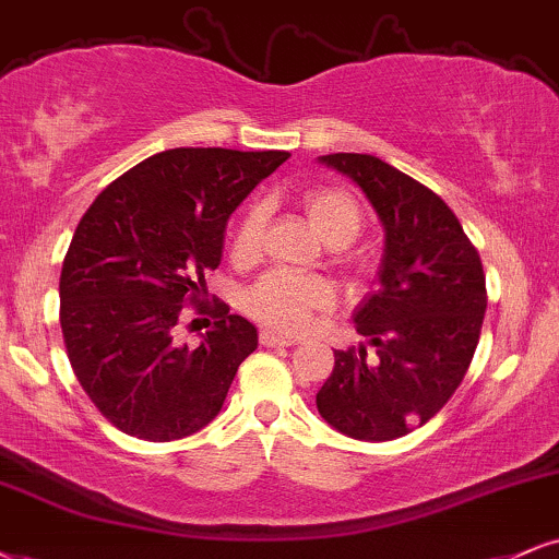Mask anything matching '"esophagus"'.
Masks as SVG:
<instances>
[{"instance_id":"1","label":"esophagus","mask_w":559,"mask_h":559,"mask_svg":"<svg viewBox=\"0 0 559 559\" xmlns=\"http://www.w3.org/2000/svg\"><path fill=\"white\" fill-rule=\"evenodd\" d=\"M259 342L264 344V347H290V344H295V340H290V336H282L277 332H261L259 334Z\"/></svg>"}]
</instances>
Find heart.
Segmentation results:
<instances>
[{"instance_id": "b5f03b06", "label": "heart", "mask_w": 559, "mask_h": 559, "mask_svg": "<svg viewBox=\"0 0 559 559\" xmlns=\"http://www.w3.org/2000/svg\"><path fill=\"white\" fill-rule=\"evenodd\" d=\"M302 212L313 230L332 246H347L357 238L362 210L349 191L336 186H316L300 197ZM266 210L251 204L233 233L230 253L236 261H253L261 253ZM334 306V287L321 277H295L287 272H269L246 295V308L253 319L280 332H300L313 313Z\"/></svg>"}]
</instances>
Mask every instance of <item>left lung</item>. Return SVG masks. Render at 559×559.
Here are the masks:
<instances>
[{
    "label": "left lung",
    "instance_id": "obj_1",
    "mask_svg": "<svg viewBox=\"0 0 559 559\" xmlns=\"http://www.w3.org/2000/svg\"><path fill=\"white\" fill-rule=\"evenodd\" d=\"M360 186L383 225L378 287L355 311L376 347L336 349L319 415L355 440L402 438L443 409L477 349L487 290L477 248L448 204L381 157H319Z\"/></svg>",
    "mask_w": 559,
    "mask_h": 559
}]
</instances>
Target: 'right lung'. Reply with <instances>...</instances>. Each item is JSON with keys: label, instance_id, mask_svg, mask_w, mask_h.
<instances>
[{"label": "right lung", "instance_id": "right-lung-1", "mask_svg": "<svg viewBox=\"0 0 559 559\" xmlns=\"http://www.w3.org/2000/svg\"><path fill=\"white\" fill-rule=\"evenodd\" d=\"M287 157L165 150L106 186L82 215L61 266V334L90 402L127 436L168 443L223 409L259 334L225 302L199 300L204 274L223 259L227 217ZM186 301L216 319L194 350L175 342Z\"/></svg>", "mask_w": 559, "mask_h": 559}]
</instances>
